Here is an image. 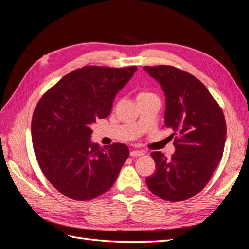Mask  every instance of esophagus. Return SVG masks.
Instances as JSON below:
<instances>
[{"label": "esophagus", "mask_w": 249, "mask_h": 249, "mask_svg": "<svg viewBox=\"0 0 249 249\" xmlns=\"http://www.w3.org/2000/svg\"><path fill=\"white\" fill-rule=\"evenodd\" d=\"M143 155H144V153H143L142 150L134 149V150H131V152H130V156H132V157H140V156H143Z\"/></svg>", "instance_id": "obj_1"}]
</instances>
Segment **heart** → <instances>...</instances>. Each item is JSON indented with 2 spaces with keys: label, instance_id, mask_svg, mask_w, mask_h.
<instances>
[{
  "label": "heart",
  "instance_id": "1",
  "mask_svg": "<svg viewBox=\"0 0 249 249\" xmlns=\"http://www.w3.org/2000/svg\"><path fill=\"white\" fill-rule=\"evenodd\" d=\"M150 95H155V94L150 93V92H147V91H141V92H139V93H138L137 99H140V97H146V96H150Z\"/></svg>",
  "mask_w": 249,
  "mask_h": 249
}]
</instances>
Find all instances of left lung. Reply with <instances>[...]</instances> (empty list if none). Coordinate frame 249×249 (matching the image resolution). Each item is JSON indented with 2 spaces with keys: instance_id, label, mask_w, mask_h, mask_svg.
<instances>
[{
  "instance_id": "8db88e82",
  "label": "left lung",
  "mask_w": 249,
  "mask_h": 249,
  "mask_svg": "<svg viewBox=\"0 0 249 249\" xmlns=\"http://www.w3.org/2000/svg\"><path fill=\"white\" fill-rule=\"evenodd\" d=\"M160 83L166 97L164 126L172 130L176 152L170 159L161 152L150 156L156 171L146 185L167 201L191 198L208 184L224 149L227 124L223 112L202 83L191 73L170 65L144 66Z\"/></svg>"
}]
</instances>
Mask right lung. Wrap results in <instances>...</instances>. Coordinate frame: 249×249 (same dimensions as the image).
I'll list each match as a JSON object with an SVG mask.
<instances>
[{
  "label": "right lung",
  "mask_w": 249,
  "mask_h": 249,
  "mask_svg": "<svg viewBox=\"0 0 249 249\" xmlns=\"http://www.w3.org/2000/svg\"><path fill=\"white\" fill-rule=\"evenodd\" d=\"M136 70L83 66L67 73L37 103L31 124L34 153L44 177L66 197L93 199L115 183L129 147L94 144L90 124L108 117L116 93Z\"/></svg>",
  "instance_id": "obj_1"
}]
</instances>
